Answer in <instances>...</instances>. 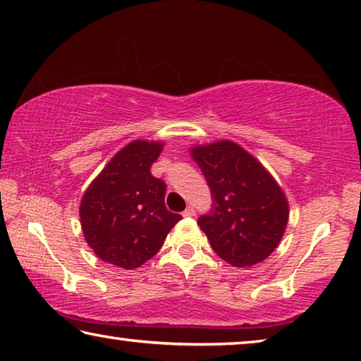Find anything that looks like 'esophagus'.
Listing matches in <instances>:
<instances>
[{
  "instance_id": "1",
  "label": "esophagus",
  "mask_w": 361,
  "mask_h": 361,
  "mask_svg": "<svg viewBox=\"0 0 361 361\" xmlns=\"http://www.w3.org/2000/svg\"><path fill=\"white\" fill-rule=\"evenodd\" d=\"M195 215V210H194V207H188V209L183 212V216H186V218H191V216H194Z\"/></svg>"
}]
</instances>
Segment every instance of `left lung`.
Returning <instances> with one entry per match:
<instances>
[{"label": "left lung", "instance_id": "1", "mask_svg": "<svg viewBox=\"0 0 361 361\" xmlns=\"http://www.w3.org/2000/svg\"><path fill=\"white\" fill-rule=\"evenodd\" d=\"M212 192L197 224L219 258L235 267L261 262L277 248L288 223V204L266 169L232 142L192 148Z\"/></svg>", "mask_w": 361, "mask_h": 361}]
</instances>
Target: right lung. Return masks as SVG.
Returning <instances> with one entry per match:
<instances>
[{
	"label": "right lung",
	"instance_id": "right-lung-1",
	"mask_svg": "<svg viewBox=\"0 0 361 361\" xmlns=\"http://www.w3.org/2000/svg\"><path fill=\"white\" fill-rule=\"evenodd\" d=\"M161 143L133 142L121 149L85 191L81 226L85 240L109 264L140 267L162 247L181 215L167 210V185L151 173Z\"/></svg>",
	"mask_w": 361,
	"mask_h": 361
}]
</instances>
